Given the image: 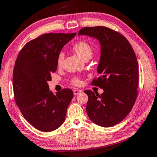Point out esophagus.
I'll return each instance as SVG.
<instances>
[{
	"mask_svg": "<svg viewBox=\"0 0 157 157\" xmlns=\"http://www.w3.org/2000/svg\"><path fill=\"white\" fill-rule=\"evenodd\" d=\"M81 92H82V91L80 90H74V95H77V94H80V93H81Z\"/></svg>",
	"mask_w": 157,
	"mask_h": 157,
	"instance_id": "obj_1",
	"label": "esophagus"
}]
</instances>
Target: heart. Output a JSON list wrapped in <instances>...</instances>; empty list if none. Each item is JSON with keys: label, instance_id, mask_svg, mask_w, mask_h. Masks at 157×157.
Listing matches in <instances>:
<instances>
[{"label": "heart", "instance_id": "b5f03b06", "mask_svg": "<svg viewBox=\"0 0 157 157\" xmlns=\"http://www.w3.org/2000/svg\"><path fill=\"white\" fill-rule=\"evenodd\" d=\"M74 49L76 51L77 54L80 56L82 59L86 60L90 59L92 57V47L88 43L86 42L84 40H80L78 42L76 43L74 45ZM65 54L64 52H60L57 55L56 59V63L59 67H60L62 65L63 60H64ZM71 83L74 86H79L81 84V80L78 77H74L71 79Z\"/></svg>", "mask_w": 157, "mask_h": 157}]
</instances>
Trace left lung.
Returning <instances> with one entry per match:
<instances>
[{
  "label": "left lung",
  "instance_id": "8db88e82",
  "mask_svg": "<svg viewBox=\"0 0 157 157\" xmlns=\"http://www.w3.org/2000/svg\"><path fill=\"white\" fill-rule=\"evenodd\" d=\"M78 35L97 38L101 45L97 71L100 76L92 86L104 90L99 95L85 90L88 96L86 111L90 119L101 127L120 123L132 109L138 94L139 65L132 47L124 36L103 26L86 27Z\"/></svg>",
  "mask_w": 157,
  "mask_h": 157
}]
</instances>
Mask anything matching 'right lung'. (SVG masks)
<instances>
[{
	"instance_id": "right-lung-1",
	"label": "right lung",
	"mask_w": 157,
	"mask_h": 157,
	"mask_svg": "<svg viewBox=\"0 0 157 157\" xmlns=\"http://www.w3.org/2000/svg\"><path fill=\"white\" fill-rule=\"evenodd\" d=\"M76 33H48L24 45L13 71L16 103L25 119L37 130L51 132L64 122L73 92L63 89L54 94L48 82L57 70V55Z\"/></svg>"
}]
</instances>
